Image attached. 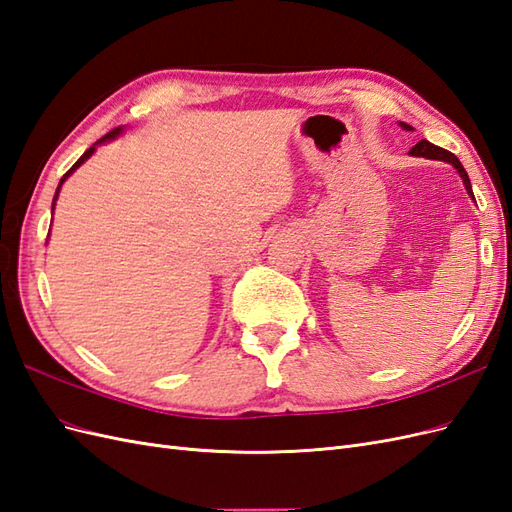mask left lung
Segmentation results:
<instances>
[{
  "instance_id": "8db88e82",
  "label": "left lung",
  "mask_w": 512,
  "mask_h": 512,
  "mask_svg": "<svg viewBox=\"0 0 512 512\" xmlns=\"http://www.w3.org/2000/svg\"><path fill=\"white\" fill-rule=\"evenodd\" d=\"M401 126H404V130H412L408 123H401ZM410 153L412 156H421V158H429V160H444V162H451L457 170H459V175H461V179H463V183H466V190L472 194V183H470V177H468V173H466V168L461 166V162L457 160V156L455 153H451V151H446V149H442V147H438V145H431L429 141H418L412 149H410ZM472 198H474V194H472Z\"/></svg>"
}]
</instances>
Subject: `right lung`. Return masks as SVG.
Instances as JSON below:
<instances>
[{"label": "right lung", "instance_id": "right-lung-1", "mask_svg": "<svg viewBox=\"0 0 512 512\" xmlns=\"http://www.w3.org/2000/svg\"><path fill=\"white\" fill-rule=\"evenodd\" d=\"M119 130H121V128H115V130H111V132H108V134H104V136H102V138H100V141H98V143H96V145H100V143H104V141H108V138H113V136H117V134H119ZM96 145H94V147H89V149H87V151H85V153H83V156H81V158H79V160H76V162H74V166H72V168H70V170H68V173H66V175H64V177H61V181H59V188H61V183H64V181H66V179H68V175H72V170H76V168H79V166H81V164H83V162H85V160H87V158H89V156H91V153H94V151H96ZM59 188H57V192H55V198H53V207H55V200H57V194H59Z\"/></svg>", "mask_w": 512, "mask_h": 512}]
</instances>
